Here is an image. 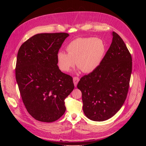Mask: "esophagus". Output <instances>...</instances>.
<instances>
[{"mask_svg": "<svg viewBox=\"0 0 146 146\" xmlns=\"http://www.w3.org/2000/svg\"><path fill=\"white\" fill-rule=\"evenodd\" d=\"M79 80H80V78H79L77 77H74L73 78V82H74L75 86H77V83H78Z\"/></svg>", "mask_w": 146, "mask_h": 146, "instance_id": "esophagus-1", "label": "esophagus"}]
</instances>
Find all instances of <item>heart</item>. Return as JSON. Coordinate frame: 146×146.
<instances>
[{
	"instance_id": "b5f03b06",
	"label": "heart",
	"mask_w": 146,
	"mask_h": 146,
	"mask_svg": "<svg viewBox=\"0 0 146 146\" xmlns=\"http://www.w3.org/2000/svg\"><path fill=\"white\" fill-rule=\"evenodd\" d=\"M66 50L68 54L60 51L57 54V63L61 70L68 72L76 63L83 72L90 73L98 68L103 61L106 46L100 39L80 38L70 41L66 46Z\"/></svg>"
}]
</instances>
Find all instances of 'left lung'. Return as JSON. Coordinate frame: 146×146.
Returning a JSON list of instances; mask_svg holds the SVG:
<instances>
[{
    "label": "left lung",
    "mask_w": 146,
    "mask_h": 146,
    "mask_svg": "<svg viewBox=\"0 0 146 146\" xmlns=\"http://www.w3.org/2000/svg\"><path fill=\"white\" fill-rule=\"evenodd\" d=\"M110 48L99 67L79 81L83 110L94 121L111 118L126 99L132 70L130 52L120 36L113 32Z\"/></svg>",
    "instance_id": "left-lung-1"
}]
</instances>
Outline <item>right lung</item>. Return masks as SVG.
<instances>
[{"label": "right lung", "instance_id": "1", "mask_svg": "<svg viewBox=\"0 0 146 146\" xmlns=\"http://www.w3.org/2000/svg\"><path fill=\"white\" fill-rule=\"evenodd\" d=\"M68 36L66 33L36 34L17 53L16 82L26 109L37 121L52 122L62 116L64 100L74 88L72 77L57 65V54Z\"/></svg>", "mask_w": 146, "mask_h": 146}]
</instances>
